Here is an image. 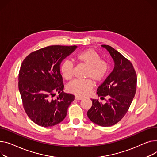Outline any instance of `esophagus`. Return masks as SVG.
<instances>
[{"label": "esophagus", "mask_w": 157, "mask_h": 157, "mask_svg": "<svg viewBox=\"0 0 157 157\" xmlns=\"http://www.w3.org/2000/svg\"><path fill=\"white\" fill-rule=\"evenodd\" d=\"M75 98L77 100H81V99H82V97H79V96H75Z\"/></svg>", "instance_id": "1"}]
</instances>
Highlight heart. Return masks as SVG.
I'll return each instance as SVG.
<instances>
[{
  "label": "heart",
  "instance_id": "1",
  "mask_svg": "<svg viewBox=\"0 0 157 157\" xmlns=\"http://www.w3.org/2000/svg\"><path fill=\"white\" fill-rule=\"evenodd\" d=\"M75 58L79 63L88 67L86 77L100 82L106 77L109 69V64L105 60L101 59V55L94 49H87L81 51L75 55ZM60 71L64 79L71 80L73 77V63L67 59L63 61ZM90 78L73 80L67 86V91L79 97L87 96L94 87V83Z\"/></svg>",
  "mask_w": 157,
  "mask_h": 157
}]
</instances>
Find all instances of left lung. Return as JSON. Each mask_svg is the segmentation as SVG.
Masks as SVG:
<instances>
[{
  "label": "left lung",
  "mask_w": 157,
  "mask_h": 157,
  "mask_svg": "<svg viewBox=\"0 0 157 157\" xmlns=\"http://www.w3.org/2000/svg\"><path fill=\"white\" fill-rule=\"evenodd\" d=\"M111 55L115 67L102 84L97 89L98 96H109L103 105L98 99H91L93 105L87 117L96 124L109 127L118 123L125 116L136 94L137 75L129 60L108 45H102Z\"/></svg>",
  "instance_id": "left-lung-1"
}]
</instances>
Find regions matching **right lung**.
<instances>
[{
  "instance_id": "1",
  "label": "right lung",
  "mask_w": 157,
  "mask_h": 157,
  "mask_svg": "<svg viewBox=\"0 0 157 157\" xmlns=\"http://www.w3.org/2000/svg\"><path fill=\"white\" fill-rule=\"evenodd\" d=\"M77 48L76 45L48 46L32 52L23 60L18 88L25 111L36 124L51 127L66 117L75 96L63 92L60 64ZM56 92L59 96L53 99Z\"/></svg>"
}]
</instances>
